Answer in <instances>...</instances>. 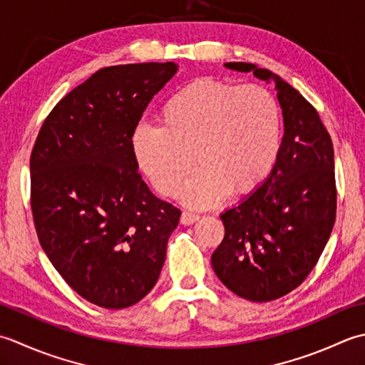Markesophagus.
Here are the masks:
<instances>
[{"mask_svg":"<svg viewBox=\"0 0 365 365\" xmlns=\"http://www.w3.org/2000/svg\"><path fill=\"white\" fill-rule=\"evenodd\" d=\"M200 219L198 214H193V212H189V211H184L181 214V224L182 225H192L195 224V222Z\"/></svg>","mask_w":365,"mask_h":365,"instance_id":"34e87169","label":"esophagus"}]
</instances>
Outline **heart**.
Here are the masks:
<instances>
[{"mask_svg":"<svg viewBox=\"0 0 365 365\" xmlns=\"http://www.w3.org/2000/svg\"><path fill=\"white\" fill-rule=\"evenodd\" d=\"M132 146L141 170L163 195L181 189L193 207L212 206L228 190L245 195L271 173L280 150V110L257 85L203 77L180 86L163 101L159 128L140 125Z\"/></svg>","mask_w":365,"mask_h":365,"instance_id":"obj_1","label":"heart"}]
</instances>
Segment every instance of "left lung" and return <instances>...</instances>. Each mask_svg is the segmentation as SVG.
I'll return each instance as SVG.
<instances>
[{
	"instance_id": "1",
	"label": "left lung",
	"mask_w": 365,
	"mask_h": 365,
	"mask_svg": "<svg viewBox=\"0 0 365 365\" xmlns=\"http://www.w3.org/2000/svg\"><path fill=\"white\" fill-rule=\"evenodd\" d=\"M276 85L284 116L276 165L240 203L220 214L225 236L211 257L228 289L254 302L279 299L314 269L336 222L334 148L317 110L277 73L225 63Z\"/></svg>"
}]
</instances>
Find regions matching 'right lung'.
<instances>
[{
	"label": "right lung",
	"mask_w": 365,
	"mask_h": 365,
	"mask_svg": "<svg viewBox=\"0 0 365 365\" xmlns=\"http://www.w3.org/2000/svg\"><path fill=\"white\" fill-rule=\"evenodd\" d=\"M175 63L111 66L63 98L33 148L31 210L39 242L68 285L125 309L158 282L181 211L141 180L132 137Z\"/></svg>",
	"instance_id": "right-lung-1"
}]
</instances>
